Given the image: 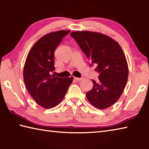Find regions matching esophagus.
Returning <instances> with one entry per match:
<instances>
[{"mask_svg": "<svg viewBox=\"0 0 149 149\" xmlns=\"http://www.w3.org/2000/svg\"><path fill=\"white\" fill-rule=\"evenodd\" d=\"M74 79L76 80V81H81L83 79V77L79 78V77H74Z\"/></svg>", "mask_w": 149, "mask_h": 149, "instance_id": "1", "label": "esophagus"}]
</instances>
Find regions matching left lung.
<instances>
[{"label": "left lung", "instance_id": "left-lung-1", "mask_svg": "<svg viewBox=\"0 0 149 149\" xmlns=\"http://www.w3.org/2000/svg\"><path fill=\"white\" fill-rule=\"evenodd\" d=\"M93 64L97 65L99 81L86 93L93 107L102 110L115 104L127 84L129 70L126 58L118 42L100 33L89 31L70 33Z\"/></svg>", "mask_w": 149, "mask_h": 149}]
</instances>
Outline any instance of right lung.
I'll return each instance as SVG.
<instances>
[{"mask_svg":"<svg viewBox=\"0 0 149 149\" xmlns=\"http://www.w3.org/2000/svg\"><path fill=\"white\" fill-rule=\"evenodd\" d=\"M70 31L60 30L44 35L33 45L26 58L24 67L26 89L35 101L45 108L60 104L74 79L51 75L55 70L54 50Z\"/></svg>","mask_w":149,"mask_h":149,"instance_id":"1","label":"right lung"}]
</instances>
